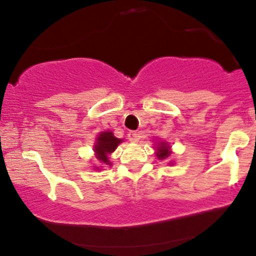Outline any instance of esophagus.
<instances>
[{"label":"esophagus","instance_id":"esophagus-1","mask_svg":"<svg viewBox=\"0 0 256 256\" xmlns=\"http://www.w3.org/2000/svg\"><path fill=\"white\" fill-rule=\"evenodd\" d=\"M128 140H130L132 143H136V142H138V140H140V134H138L137 132L132 131L128 134Z\"/></svg>","mask_w":256,"mask_h":256}]
</instances>
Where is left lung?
I'll return each mask as SVG.
<instances>
[{
	"label": "left lung",
	"instance_id": "8db88e82",
	"mask_svg": "<svg viewBox=\"0 0 256 256\" xmlns=\"http://www.w3.org/2000/svg\"><path fill=\"white\" fill-rule=\"evenodd\" d=\"M170 154H171V152H170V146H168V144H167V143H165V142L158 143L156 156H158V158H160V160H164V158H168Z\"/></svg>",
	"mask_w": 256,
	"mask_h": 256
}]
</instances>
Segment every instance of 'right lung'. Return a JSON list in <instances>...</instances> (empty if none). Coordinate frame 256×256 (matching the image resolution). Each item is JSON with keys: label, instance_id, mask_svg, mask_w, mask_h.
Segmentation results:
<instances>
[{"label": "right lung", "instance_id": "obj_1", "mask_svg": "<svg viewBox=\"0 0 256 256\" xmlns=\"http://www.w3.org/2000/svg\"><path fill=\"white\" fill-rule=\"evenodd\" d=\"M120 142H122V140L114 137L113 132H102L98 136V143L95 146V152L98 154V160L102 164L110 165V160H108L107 155L116 150Z\"/></svg>", "mask_w": 256, "mask_h": 256}]
</instances>
